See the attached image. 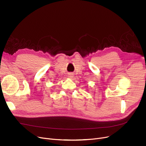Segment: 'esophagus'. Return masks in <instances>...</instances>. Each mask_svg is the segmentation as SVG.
I'll return each instance as SVG.
<instances>
[{"label": "esophagus", "instance_id": "1", "mask_svg": "<svg viewBox=\"0 0 146 146\" xmlns=\"http://www.w3.org/2000/svg\"><path fill=\"white\" fill-rule=\"evenodd\" d=\"M68 78H73V74L72 73H68Z\"/></svg>", "mask_w": 146, "mask_h": 146}]
</instances>
